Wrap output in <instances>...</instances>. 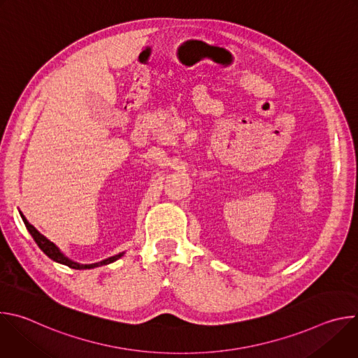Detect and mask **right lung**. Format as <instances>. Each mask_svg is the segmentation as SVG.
I'll use <instances>...</instances> for the list:
<instances>
[{
  "mask_svg": "<svg viewBox=\"0 0 358 358\" xmlns=\"http://www.w3.org/2000/svg\"><path fill=\"white\" fill-rule=\"evenodd\" d=\"M21 217H22V220H24V224H25V227H27V229L29 231V234L32 235V238H34V241L36 242V245L42 249V252L45 253V255H48V257L50 258V259H54L55 262H59V264H64V265H66V266H69V268H72V269H92V268H97V266H101V265H108V264H112V262H115V261H117L120 257H123V253H119V255H115V257H112V258H108V259H105V261H101V262H97V264H92V265H80V264H76V262H73V261H71V259H68L65 255L58 249V246L54 243V242H50L48 238H45L42 234H39L36 229H35V227H32L28 221H27V218L21 214Z\"/></svg>",
  "mask_w": 358,
  "mask_h": 358,
  "instance_id": "right-lung-1",
  "label": "right lung"
}]
</instances>
